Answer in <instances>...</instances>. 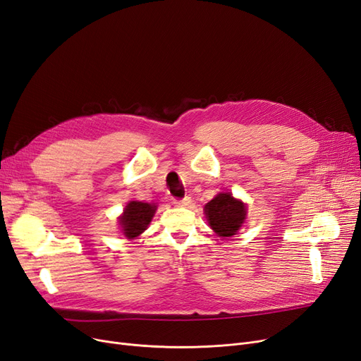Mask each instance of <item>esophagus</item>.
Masks as SVG:
<instances>
[{"instance_id":"esophagus-1","label":"esophagus","mask_w":361,"mask_h":361,"mask_svg":"<svg viewBox=\"0 0 361 361\" xmlns=\"http://www.w3.org/2000/svg\"><path fill=\"white\" fill-rule=\"evenodd\" d=\"M173 204H175L176 207H186L191 204V198L185 197V198H182V200H173Z\"/></svg>"}]
</instances>
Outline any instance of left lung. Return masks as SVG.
I'll return each mask as SVG.
<instances>
[{"mask_svg": "<svg viewBox=\"0 0 361 361\" xmlns=\"http://www.w3.org/2000/svg\"><path fill=\"white\" fill-rule=\"evenodd\" d=\"M204 214L210 228L219 238H231L246 219V204L230 192H219L204 206Z\"/></svg>", "mask_w": 361, "mask_h": 361, "instance_id": "left-lung-1", "label": "left lung"}]
</instances>
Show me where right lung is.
Wrapping results in <instances>:
<instances>
[{
    "mask_svg": "<svg viewBox=\"0 0 361 361\" xmlns=\"http://www.w3.org/2000/svg\"><path fill=\"white\" fill-rule=\"evenodd\" d=\"M157 210V204L154 203H143V202H130L123 214L118 218L121 231L127 239H135L140 235L149 224H151Z\"/></svg>",
    "mask_w": 361,
    "mask_h": 361,
    "instance_id": "1",
    "label": "right lung"
}]
</instances>
